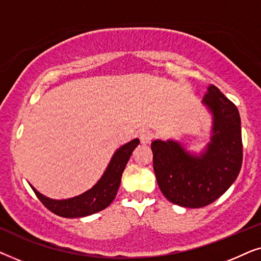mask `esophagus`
Here are the masks:
<instances>
[{"mask_svg":"<svg viewBox=\"0 0 261 261\" xmlns=\"http://www.w3.org/2000/svg\"><path fill=\"white\" fill-rule=\"evenodd\" d=\"M139 138H140L141 144H149L153 139V133L148 129H142L139 134Z\"/></svg>","mask_w":261,"mask_h":261,"instance_id":"obj_1","label":"esophagus"}]
</instances>
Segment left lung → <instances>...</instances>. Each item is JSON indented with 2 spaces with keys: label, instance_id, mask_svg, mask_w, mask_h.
Segmentation results:
<instances>
[{
  "label": "left lung",
  "instance_id": "8db88e82",
  "mask_svg": "<svg viewBox=\"0 0 261 261\" xmlns=\"http://www.w3.org/2000/svg\"><path fill=\"white\" fill-rule=\"evenodd\" d=\"M203 106L212 114L210 141L195 154L176 140L151 144L153 169L163 195L184 208H202L222 196L239 176L242 164L239 110L215 85L206 88Z\"/></svg>",
  "mask_w": 261,
  "mask_h": 261
}]
</instances>
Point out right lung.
<instances>
[{
    "label": "right lung",
    "instance_id": "obj_1",
    "mask_svg": "<svg viewBox=\"0 0 261 261\" xmlns=\"http://www.w3.org/2000/svg\"><path fill=\"white\" fill-rule=\"evenodd\" d=\"M140 144L139 139H134L119 147L114 153L107 166L105 173L91 189L83 194L67 199H53L40 194L34 187L33 191L48 210L62 217H84L106 209L114 201L119 190L121 177L129 160L132 152Z\"/></svg>",
    "mask_w": 261,
    "mask_h": 261
}]
</instances>
